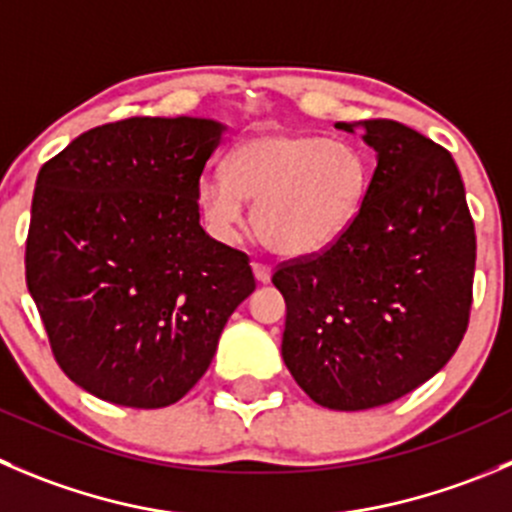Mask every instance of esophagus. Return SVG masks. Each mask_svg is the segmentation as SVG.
I'll list each match as a JSON object with an SVG mask.
<instances>
[{
	"label": "esophagus",
	"mask_w": 512,
	"mask_h": 512,
	"mask_svg": "<svg viewBox=\"0 0 512 512\" xmlns=\"http://www.w3.org/2000/svg\"><path fill=\"white\" fill-rule=\"evenodd\" d=\"M253 276H256V281H259V284H269L271 269H269V266H264V264H259V261H256V264H253Z\"/></svg>",
	"instance_id": "obj_1"
}]
</instances>
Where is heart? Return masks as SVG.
Masks as SVG:
<instances>
[{"instance_id": "1", "label": "heart", "mask_w": 512, "mask_h": 512, "mask_svg": "<svg viewBox=\"0 0 512 512\" xmlns=\"http://www.w3.org/2000/svg\"><path fill=\"white\" fill-rule=\"evenodd\" d=\"M369 188V160L347 140L299 133H261L243 140L226 175H203L201 216L216 236L233 241L253 203V231L276 256L306 259L337 243L359 216Z\"/></svg>"}]
</instances>
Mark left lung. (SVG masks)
<instances>
[{
    "label": "left lung",
    "mask_w": 512,
    "mask_h": 512,
    "mask_svg": "<svg viewBox=\"0 0 512 512\" xmlns=\"http://www.w3.org/2000/svg\"><path fill=\"white\" fill-rule=\"evenodd\" d=\"M359 125L377 153L362 211L326 251L271 276L286 301L291 377L316 405L344 412L389 405L450 362L475 276V226L452 155L394 120Z\"/></svg>",
    "instance_id": "obj_1"
}]
</instances>
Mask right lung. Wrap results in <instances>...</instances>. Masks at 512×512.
<instances>
[{
    "label": "right lung",
    "instance_id": "add662e5",
    "mask_svg": "<svg viewBox=\"0 0 512 512\" xmlns=\"http://www.w3.org/2000/svg\"><path fill=\"white\" fill-rule=\"evenodd\" d=\"M223 130L186 115L118 120L37 175L27 289L62 372L105 402H178L256 289L246 253L201 228L196 188Z\"/></svg>",
    "mask_w": 512,
    "mask_h": 512
}]
</instances>
